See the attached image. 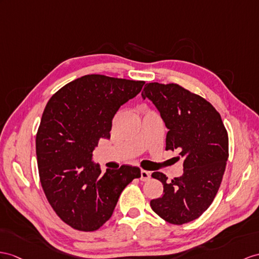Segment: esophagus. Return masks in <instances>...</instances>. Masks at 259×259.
Wrapping results in <instances>:
<instances>
[{"label": "esophagus", "instance_id": "esophagus-1", "mask_svg": "<svg viewBox=\"0 0 259 259\" xmlns=\"http://www.w3.org/2000/svg\"><path fill=\"white\" fill-rule=\"evenodd\" d=\"M150 178V172L147 171V170H141V180L142 181H147Z\"/></svg>", "mask_w": 259, "mask_h": 259}]
</instances>
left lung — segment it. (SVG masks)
I'll use <instances>...</instances> for the list:
<instances>
[{"label":"left lung","mask_w":259,"mask_h":259,"mask_svg":"<svg viewBox=\"0 0 259 259\" xmlns=\"http://www.w3.org/2000/svg\"><path fill=\"white\" fill-rule=\"evenodd\" d=\"M160 112L166 124V150H179L184 174L161 181L163 194L150 201L155 213L168 223L181 225L198 219L219 191L229 158V136L220 113L205 99L177 83H146L142 92ZM180 158V157H179Z\"/></svg>","instance_id":"8db88e82"}]
</instances>
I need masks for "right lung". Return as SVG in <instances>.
Instances as JSON below:
<instances>
[{
    "instance_id": "right-lung-1",
    "label": "right lung",
    "mask_w": 259,
    "mask_h": 259,
    "mask_svg": "<svg viewBox=\"0 0 259 259\" xmlns=\"http://www.w3.org/2000/svg\"><path fill=\"white\" fill-rule=\"evenodd\" d=\"M145 81L87 74L50 98L36 135L39 180L49 204L66 224L82 232L110 220L119 194L141 177L138 167L101 171L92 151L110 138L121 105L141 92Z\"/></svg>"
}]
</instances>
